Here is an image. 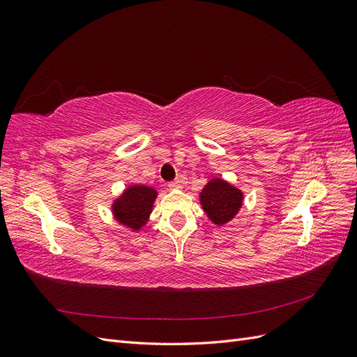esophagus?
I'll return each mask as SVG.
<instances>
[{
	"label": "esophagus",
	"mask_w": 357,
	"mask_h": 357,
	"mask_svg": "<svg viewBox=\"0 0 357 357\" xmlns=\"http://www.w3.org/2000/svg\"><path fill=\"white\" fill-rule=\"evenodd\" d=\"M168 188H169V189H178V188H181V183H180L178 180L169 181V183H168Z\"/></svg>",
	"instance_id": "1"
}]
</instances>
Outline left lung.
I'll list each match as a JSON object with an SVG mask.
<instances>
[{
  "label": "left lung",
  "mask_w": 357,
  "mask_h": 357,
  "mask_svg": "<svg viewBox=\"0 0 357 357\" xmlns=\"http://www.w3.org/2000/svg\"><path fill=\"white\" fill-rule=\"evenodd\" d=\"M243 193L220 178H213L201 192V204L208 218L218 225L228 223L238 213Z\"/></svg>",
  "instance_id": "1"
}]
</instances>
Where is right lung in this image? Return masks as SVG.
Wrapping results in <instances>:
<instances>
[{"label":"right lung","instance_id":"add662e5","mask_svg":"<svg viewBox=\"0 0 357 357\" xmlns=\"http://www.w3.org/2000/svg\"><path fill=\"white\" fill-rule=\"evenodd\" d=\"M155 198L156 192L146 186H132L126 189L123 197L119 198L113 205L116 219L129 228L139 229L152 211Z\"/></svg>","mask_w":357,"mask_h":357}]
</instances>
